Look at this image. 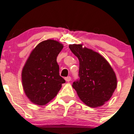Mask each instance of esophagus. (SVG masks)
I'll list each match as a JSON object with an SVG mask.
<instances>
[{
  "label": "esophagus",
  "instance_id": "obj_1",
  "mask_svg": "<svg viewBox=\"0 0 134 134\" xmlns=\"http://www.w3.org/2000/svg\"><path fill=\"white\" fill-rule=\"evenodd\" d=\"M65 80L66 81H67V82H69V81H71V77H70V76L67 77L65 78Z\"/></svg>",
  "mask_w": 134,
  "mask_h": 134
}]
</instances>
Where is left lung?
Segmentation results:
<instances>
[{
  "label": "left lung",
  "instance_id": "8db88e82",
  "mask_svg": "<svg viewBox=\"0 0 134 134\" xmlns=\"http://www.w3.org/2000/svg\"><path fill=\"white\" fill-rule=\"evenodd\" d=\"M79 61V81L73 82L81 101L88 107L103 105L111 98L117 86L116 74L108 62L98 52L82 44H69Z\"/></svg>",
  "mask_w": 134,
  "mask_h": 134
}]
</instances>
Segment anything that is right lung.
Listing matches in <instances>:
<instances>
[{"mask_svg": "<svg viewBox=\"0 0 134 134\" xmlns=\"http://www.w3.org/2000/svg\"><path fill=\"white\" fill-rule=\"evenodd\" d=\"M63 44L54 40L41 41L31 52L21 73L23 90L31 102L43 106L53 99L65 81L59 75L57 57Z\"/></svg>", "mask_w": 134, "mask_h": 134, "instance_id": "right-lung-1", "label": "right lung"}]
</instances>
